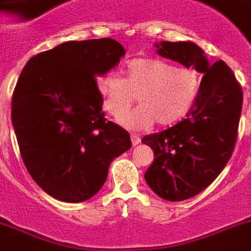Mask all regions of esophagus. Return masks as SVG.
<instances>
[{
	"label": "esophagus",
	"instance_id": "esophagus-1",
	"mask_svg": "<svg viewBox=\"0 0 251 251\" xmlns=\"http://www.w3.org/2000/svg\"><path fill=\"white\" fill-rule=\"evenodd\" d=\"M130 140H132V145H133V146H136V145H138L141 142L140 136H138V134H134V133L130 134Z\"/></svg>",
	"mask_w": 251,
	"mask_h": 251
}]
</instances>
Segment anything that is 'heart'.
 <instances>
[{
  "instance_id": "obj_1",
  "label": "heart",
  "mask_w": 251,
  "mask_h": 251,
  "mask_svg": "<svg viewBox=\"0 0 251 251\" xmlns=\"http://www.w3.org/2000/svg\"><path fill=\"white\" fill-rule=\"evenodd\" d=\"M200 86L195 69L148 57L130 60L124 78L107 73L99 80L103 109L113 117H121L138 96L140 106L119 119L124 127L136 130L148 129L155 121L159 126L181 121L194 106Z\"/></svg>"
}]
</instances>
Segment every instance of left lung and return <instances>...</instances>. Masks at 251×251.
<instances>
[{"mask_svg": "<svg viewBox=\"0 0 251 251\" xmlns=\"http://www.w3.org/2000/svg\"><path fill=\"white\" fill-rule=\"evenodd\" d=\"M163 57L204 73L194 106L183 121L149 134L142 142L154 151L145 173L150 188L168 201H182L208 187L235 150L242 109V88L222 60L209 64L192 42L155 45Z\"/></svg>", "mask_w": 251, "mask_h": 251, "instance_id": "1", "label": "left lung"}]
</instances>
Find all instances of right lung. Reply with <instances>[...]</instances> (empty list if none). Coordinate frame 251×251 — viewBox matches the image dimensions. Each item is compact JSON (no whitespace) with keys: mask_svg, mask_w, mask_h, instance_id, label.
Masks as SVG:
<instances>
[{"mask_svg":"<svg viewBox=\"0 0 251 251\" xmlns=\"http://www.w3.org/2000/svg\"><path fill=\"white\" fill-rule=\"evenodd\" d=\"M126 53L111 38L72 41L30 57L12 93L20 155L37 185L65 202L96 195L129 133L107 122L96 76Z\"/></svg>","mask_w":251,"mask_h":251,"instance_id":"obj_1","label":"right lung"}]
</instances>
